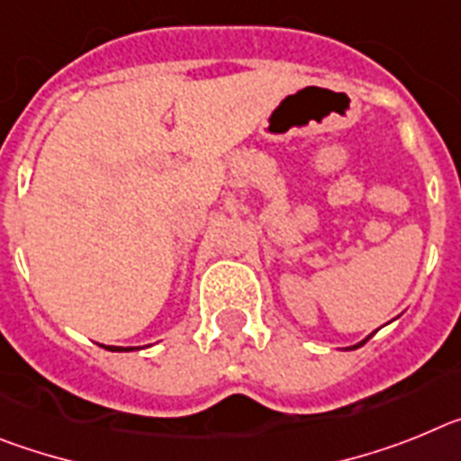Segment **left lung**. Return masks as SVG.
Instances as JSON below:
<instances>
[{
    "label": "left lung",
    "mask_w": 461,
    "mask_h": 461,
    "mask_svg": "<svg viewBox=\"0 0 461 461\" xmlns=\"http://www.w3.org/2000/svg\"><path fill=\"white\" fill-rule=\"evenodd\" d=\"M369 339H371V336H366V339H364V341H359V343H357V346H350V350H355V348H359V346H364V343H366V341H369Z\"/></svg>",
    "instance_id": "1"
}]
</instances>
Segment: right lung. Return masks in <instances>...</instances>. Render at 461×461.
Returning <instances> with one entry per match:
<instances>
[{
  "label": "right lung",
  "mask_w": 461,
  "mask_h": 461,
  "mask_svg": "<svg viewBox=\"0 0 461 461\" xmlns=\"http://www.w3.org/2000/svg\"><path fill=\"white\" fill-rule=\"evenodd\" d=\"M106 350H113V352H125V350H134V348H120V346H104Z\"/></svg>",
  "instance_id": "1"
}]
</instances>
